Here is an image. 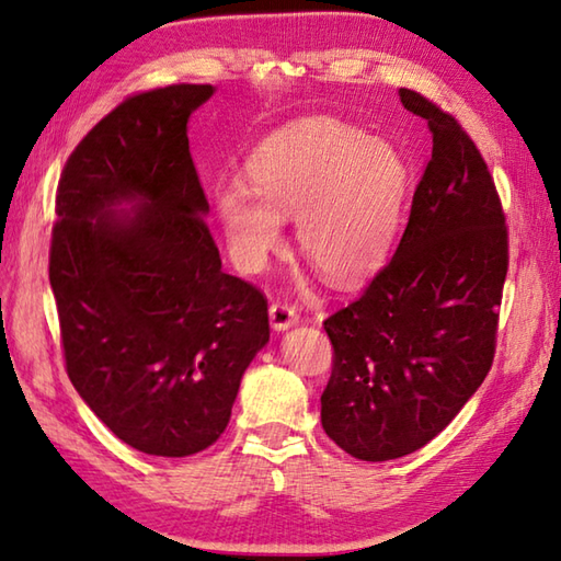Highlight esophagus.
<instances>
[{
    "label": "esophagus",
    "instance_id": "34e87169",
    "mask_svg": "<svg viewBox=\"0 0 561 561\" xmlns=\"http://www.w3.org/2000/svg\"><path fill=\"white\" fill-rule=\"evenodd\" d=\"M270 321H272L274 331H284V329H289L291 324H297L299 311L289 307V304H284V301H272Z\"/></svg>",
    "mask_w": 561,
    "mask_h": 561
}]
</instances>
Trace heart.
Instances as JSON below:
<instances>
[{"label":"heart","instance_id":"b5f03b06","mask_svg":"<svg viewBox=\"0 0 561 561\" xmlns=\"http://www.w3.org/2000/svg\"><path fill=\"white\" fill-rule=\"evenodd\" d=\"M247 178L215 185L227 250L260 272L297 213L304 257L331 282H356L383 264L403 220L411 170L401 150L336 118L277 130L247 160Z\"/></svg>","mask_w":561,"mask_h":561}]
</instances>
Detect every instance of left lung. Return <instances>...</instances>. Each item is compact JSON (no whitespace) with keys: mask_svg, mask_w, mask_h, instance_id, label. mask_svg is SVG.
Instances as JSON below:
<instances>
[{"mask_svg":"<svg viewBox=\"0 0 561 561\" xmlns=\"http://www.w3.org/2000/svg\"><path fill=\"white\" fill-rule=\"evenodd\" d=\"M433 133L391 262L324 321L334 364L321 425L341 450L381 462L448 425L495 358L507 225L485 158L448 111L398 91Z\"/></svg>","mask_w":561,"mask_h":561,"instance_id":"1","label":"left lung"}]
</instances>
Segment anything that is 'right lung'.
Segmentation results:
<instances>
[{"label":"right lung","mask_w":561,"mask_h":561,"mask_svg":"<svg viewBox=\"0 0 561 561\" xmlns=\"http://www.w3.org/2000/svg\"><path fill=\"white\" fill-rule=\"evenodd\" d=\"M213 91L173 83L123 99L56 187L49 282L66 374L116 438L163 458L220 438L270 341L267 297L222 272L190 156L187 118Z\"/></svg>","instance_id":"obj_1"}]
</instances>
